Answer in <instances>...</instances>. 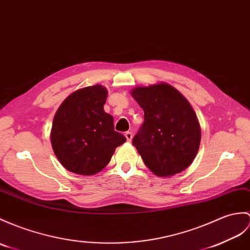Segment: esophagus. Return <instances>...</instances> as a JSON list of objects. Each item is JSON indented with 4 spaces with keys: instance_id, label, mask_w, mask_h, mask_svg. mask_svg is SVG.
<instances>
[{
    "instance_id": "1",
    "label": "esophagus",
    "mask_w": 250,
    "mask_h": 250,
    "mask_svg": "<svg viewBox=\"0 0 250 250\" xmlns=\"http://www.w3.org/2000/svg\"><path fill=\"white\" fill-rule=\"evenodd\" d=\"M125 138H126V141L127 142H131L132 141V137H133V134H132V132H125Z\"/></svg>"
}]
</instances>
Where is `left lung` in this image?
<instances>
[{
	"instance_id": "8db88e82",
	"label": "left lung",
	"mask_w": 250,
	"mask_h": 250,
	"mask_svg": "<svg viewBox=\"0 0 250 250\" xmlns=\"http://www.w3.org/2000/svg\"><path fill=\"white\" fill-rule=\"evenodd\" d=\"M131 94L145 114L132 141L144 163L160 177L183 171L194 161L201 138L193 107L165 83L136 87Z\"/></svg>"
}]
</instances>
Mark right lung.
Here are the masks:
<instances>
[{
	"label": "right lung",
	"instance_id": "add662e5",
	"mask_svg": "<svg viewBox=\"0 0 250 250\" xmlns=\"http://www.w3.org/2000/svg\"><path fill=\"white\" fill-rule=\"evenodd\" d=\"M107 90L101 85L74 91L54 116L51 144L66 169L84 176L101 171L115 149L126 138L114 129V119L104 112Z\"/></svg>",
	"mask_w": 250,
	"mask_h": 250
}]
</instances>
